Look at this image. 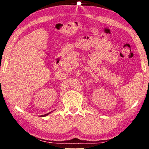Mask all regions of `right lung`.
Returning a JSON list of instances; mask_svg holds the SVG:
<instances>
[{
	"label": "right lung",
	"mask_w": 149,
	"mask_h": 149,
	"mask_svg": "<svg viewBox=\"0 0 149 149\" xmlns=\"http://www.w3.org/2000/svg\"><path fill=\"white\" fill-rule=\"evenodd\" d=\"M50 114V113H48V114H45V115H42V116H47L48 114Z\"/></svg>",
	"instance_id": "1"
}]
</instances>
